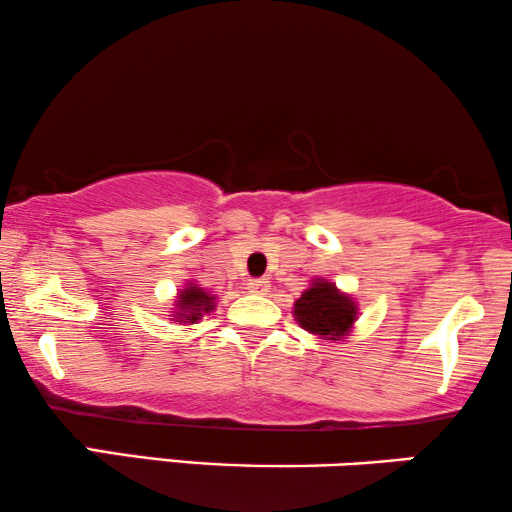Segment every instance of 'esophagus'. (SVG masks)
<instances>
[{
    "mask_svg": "<svg viewBox=\"0 0 512 512\" xmlns=\"http://www.w3.org/2000/svg\"><path fill=\"white\" fill-rule=\"evenodd\" d=\"M268 287L270 284L265 280H249L247 282V289L251 291V294H268Z\"/></svg>",
    "mask_w": 512,
    "mask_h": 512,
    "instance_id": "esophagus-1",
    "label": "esophagus"
}]
</instances>
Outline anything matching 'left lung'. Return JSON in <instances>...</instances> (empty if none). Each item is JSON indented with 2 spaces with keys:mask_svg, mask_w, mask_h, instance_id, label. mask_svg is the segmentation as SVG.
Masks as SVG:
<instances>
[{
  "mask_svg": "<svg viewBox=\"0 0 512 512\" xmlns=\"http://www.w3.org/2000/svg\"><path fill=\"white\" fill-rule=\"evenodd\" d=\"M294 317L310 334L324 341H341L357 320V303L338 291L336 284L315 280L294 303Z\"/></svg>",
  "mask_w": 512,
  "mask_h": 512,
  "instance_id": "1",
  "label": "left lung"
}]
</instances>
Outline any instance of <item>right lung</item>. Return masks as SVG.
Returning a JSON list of instances; mask_svg holds the SVG:
<instances>
[{"mask_svg":"<svg viewBox=\"0 0 512 512\" xmlns=\"http://www.w3.org/2000/svg\"><path fill=\"white\" fill-rule=\"evenodd\" d=\"M176 301V315H171L178 324H197L204 315L216 308V296L209 294L207 289L197 287V284H188L183 291H178Z\"/></svg>","mask_w":512,"mask_h":512,"instance_id":"1","label":"right lung"}]
</instances>
